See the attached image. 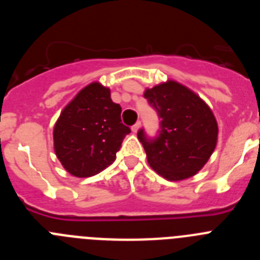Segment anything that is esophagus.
Listing matches in <instances>:
<instances>
[{
  "instance_id": "obj_1",
  "label": "esophagus",
  "mask_w": 260,
  "mask_h": 260,
  "mask_svg": "<svg viewBox=\"0 0 260 260\" xmlns=\"http://www.w3.org/2000/svg\"><path fill=\"white\" fill-rule=\"evenodd\" d=\"M141 125H142V123H141V121H138V122L135 123V125H133V127H132V130H133V132H134V133H137L138 130H139V128H141Z\"/></svg>"
}]
</instances>
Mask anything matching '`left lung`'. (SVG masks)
Listing matches in <instances>:
<instances>
[{
  "instance_id": "1",
  "label": "left lung",
  "mask_w": 260,
  "mask_h": 260,
  "mask_svg": "<svg viewBox=\"0 0 260 260\" xmlns=\"http://www.w3.org/2000/svg\"><path fill=\"white\" fill-rule=\"evenodd\" d=\"M144 98L160 118L155 138L144 128L138 139L153 171L169 181H181L198 173L217 142V122L212 110L187 87L169 80L147 88Z\"/></svg>"
}]
</instances>
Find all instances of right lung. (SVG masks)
<instances>
[{"mask_svg": "<svg viewBox=\"0 0 260 260\" xmlns=\"http://www.w3.org/2000/svg\"><path fill=\"white\" fill-rule=\"evenodd\" d=\"M121 107L99 83L84 87L62 110L54 126V151L66 171L91 177L116 158L130 127L121 121Z\"/></svg>", "mask_w": 260, "mask_h": 260, "instance_id": "right-lung-1", "label": "right lung"}]
</instances>
